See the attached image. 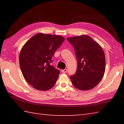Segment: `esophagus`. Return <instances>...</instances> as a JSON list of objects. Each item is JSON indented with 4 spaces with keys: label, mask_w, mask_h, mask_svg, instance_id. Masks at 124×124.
Returning a JSON list of instances; mask_svg holds the SVG:
<instances>
[{
    "label": "esophagus",
    "mask_w": 124,
    "mask_h": 124,
    "mask_svg": "<svg viewBox=\"0 0 124 124\" xmlns=\"http://www.w3.org/2000/svg\"><path fill=\"white\" fill-rule=\"evenodd\" d=\"M62 72L63 73H66V72H67V69H64V70H62Z\"/></svg>",
    "instance_id": "obj_1"
}]
</instances>
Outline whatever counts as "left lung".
<instances>
[{
    "instance_id": "obj_1",
    "label": "left lung",
    "mask_w": 124,
    "mask_h": 124,
    "mask_svg": "<svg viewBox=\"0 0 124 124\" xmlns=\"http://www.w3.org/2000/svg\"><path fill=\"white\" fill-rule=\"evenodd\" d=\"M78 61L77 71L70 76L71 81L76 88L87 91L95 87L103 77L106 68V57L102 47L90 36L69 37Z\"/></svg>"
}]
</instances>
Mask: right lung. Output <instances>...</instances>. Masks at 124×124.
Wrapping results in <instances>:
<instances>
[{
	"label": "right lung",
	"mask_w": 124,
	"mask_h": 124,
	"mask_svg": "<svg viewBox=\"0 0 124 124\" xmlns=\"http://www.w3.org/2000/svg\"><path fill=\"white\" fill-rule=\"evenodd\" d=\"M65 40L62 36L38 33L21 50L19 63L25 80L33 88L47 91L56 83L60 71L51 65L52 57Z\"/></svg>",
	"instance_id": "add662e5"
}]
</instances>
